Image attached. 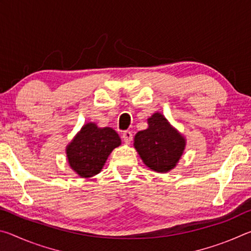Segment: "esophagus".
Here are the masks:
<instances>
[{
	"instance_id": "1",
	"label": "esophagus",
	"mask_w": 251,
	"mask_h": 251,
	"mask_svg": "<svg viewBox=\"0 0 251 251\" xmlns=\"http://www.w3.org/2000/svg\"><path fill=\"white\" fill-rule=\"evenodd\" d=\"M122 137H123V141H124L126 144H129L131 142V139H133V134H131V131L129 130H125L124 133H123Z\"/></svg>"
}]
</instances>
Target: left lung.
<instances>
[{
    "label": "left lung",
    "mask_w": 251,
    "mask_h": 251,
    "mask_svg": "<svg viewBox=\"0 0 251 251\" xmlns=\"http://www.w3.org/2000/svg\"><path fill=\"white\" fill-rule=\"evenodd\" d=\"M147 123L148 128L135 135L134 147L148 168L167 173L179 161L186 139L158 112L152 114Z\"/></svg>",
    "instance_id": "8db88e82"
}]
</instances>
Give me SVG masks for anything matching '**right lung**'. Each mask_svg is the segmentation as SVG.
<instances>
[{"label":"right lung","instance_id":"1","mask_svg":"<svg viewBox=\"0 0 251 251\" xmlns=\"http://www.w3.org/2000/svg\"><path fill=\"white\" fill-rule=\"evenodd\" d=\"M121 143L113 128H100L95 123H87L67 145V160L78 176L90 178L101 171L110 152Z\"/></svg>","mask_w":251,"mask_h":251}]
</instances>
